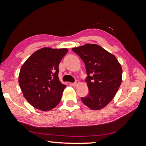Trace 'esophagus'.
Segmentation results:
<instances>
[{"mask_svg": "<svg viewBox=\"0 0 146 146\" xmlns=\"http://www.w3.org/2000/svg\"><path fill=\"white\" fill-rule=\"evenodd\" d=\"M80 84V81L79 80H76V81L75 82H74L72 84V86H77L79 85Z\"/></svg>", "mask_w": 146, "mask_h": 146, "instance_id": "34e87169", "label": "esophagus"}]
</instances>
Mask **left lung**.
<instances>
[{"label": "left lung", "mask_w": 146, "mask_h": 146, "mask_svg": "<svg viewBox=\"0 0 146 146\" xmlns=\"http://www.w3.org/2000/svg\"><path fill=\"white\" fill-rule=\"evenodd\" d=\"M72 50L81 58L86 69L89 92L87 96L81 98L82 101L92 110L104 108L112 100L121 85L120 64L114 55L95 44Z\"/></svg>", "instance_id": "left-lung-1"}]
</instances>
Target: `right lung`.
I'll return each mask as SVG.
<instances>
[{"instance_id": "1", "label": "right lung", "mask_w": 146, "mask_h": 146, "mask_svg": "<svg viewBox=\"0 0 146 146\" xmlns=\"http://www.w3.org/2000/svg\"><path fill=\"white\" fill-rule=\"evenodd\" d=\"M67 48L44 47L35 52L22 66L19 83L34 108L49 111L58 104L66 85L59 80L58 66Z\"/></svg>"}]
</instances>
